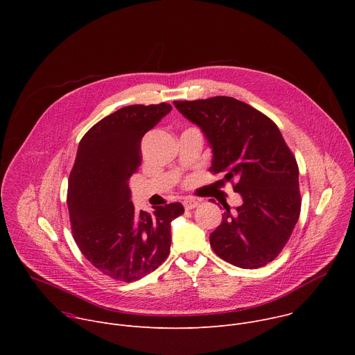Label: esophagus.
Here are the masks:
<instances>
[{
	"instance_id": "esophagus-1",
	"label": "esophagus",
	"mask_w": 355,
	"mask_h": 355,
	"mask_svg": "<svg viewBox=\"0 0 355 355\" xmlns=\"http://www.w3.org/2000/svg\"><path fill=\"white\" fill-rule=\"evenodd\" d=\"M198 205H199V200H196V199H193V198H187V199L184 200V208H185L187 211H191V209L196 208Z\"/></svg>"
}]
</instances>
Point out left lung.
<instances>
[{
    "instance_id": "8db88e82",
    "label": "left lung",
    "mask_w": 355,
    "mask_h": 355,
    "mask_svg": "<svg viewBox=\"0 0 355 355\" xmlns=\"http://www.w3.org/2000/svg\"><path fill=\"white\" fill-rule=\"evenodd\" d=\"M212 148L211 171L234 182L241 205H223L211 233L216 254L240 268L272 261L289 240L300 214L299 170L277 125L232 96L174 101ZM222 180V181H223Z\"/></svg>"
}]
</instances>
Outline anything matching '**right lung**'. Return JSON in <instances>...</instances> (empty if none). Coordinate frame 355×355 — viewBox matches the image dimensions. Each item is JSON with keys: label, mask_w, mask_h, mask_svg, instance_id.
I'll use <instances>...</instances> for the list:
<instances>
[{"label": "right lung", "mask_w": 355, "mask_h": 355, "mask_svg": "<svg viewBox=\"0 0 355 355\" xmlns=\"http://www.w3.org/2000/svg\"><path fill=\"white\" fill-rule=\"evenodd\" d=\"M171 105H129L101 119L81 139L69 178L67 207L73 237L103 274L132 282L155 271L168 256L171 222L180 202L136 212L129 188L141 164L140 141Z\"/></svg>", "instance_id": "add662e5"}]
</instances>
